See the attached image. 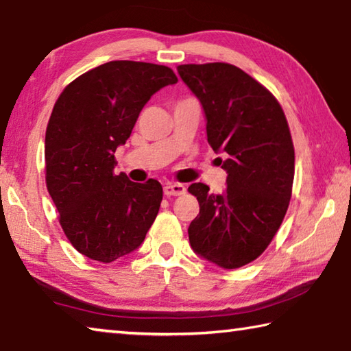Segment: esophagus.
Returning <instances> with one entry per match:
<instances>
[{
    "label": "esophagus",
    "instance_id": "esophagus-1",
    "mask_svg": "<svg viewBox=\"0 0 351 351\" xmlns=\"http://www.w3.org/2000/svg\"><path fill=\"white\" fill-rule=\"evenodd\" d=\"M163 193L166 197H171V195H182L186 193V188L185 185H182V183H166Z\"/></svg>",
    "mask_w": 351,
    "mask_h": 351
}]
</instances>
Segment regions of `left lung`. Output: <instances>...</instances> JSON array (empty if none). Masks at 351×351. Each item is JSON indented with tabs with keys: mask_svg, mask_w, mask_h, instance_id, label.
Masks as SVG:
<instances>
[{
	"mask_svg": "<svg viewBox=\"0 0 351 351\" xmlns=\"http://www.w3.org/2000/svg\"><path fill=\"white\" fill-rule=\"evenodd\" d=\"M177 71L200 100L208 143L225 154L228 172L222 194H210L205 183L188 188L200 205L189 243L219 267L241 268L267 250L290 205L294 146L287 117L271 92L237 66L182 64Z\"/></svg>",
	"mask_w": 351,
	"mask_h": 351,
	"instance_id": "left-lung-1",
	"label": "left lung"
}]
</instances>
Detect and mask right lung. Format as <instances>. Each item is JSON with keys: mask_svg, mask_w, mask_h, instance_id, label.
<instances>
[{"mask_svg": "<svg viewBox=\"0 0 351 351\" xmlns=\"http://www.w3.org/2000/svg\"><path fill=\"white\" fill-rule=\"evenodd\" d=\"M179 82L168 66L109 61L61 92L46 129V186L66 237L103 263L145 241L163 199L162 185L115 176L114 152L125 145L147 100Z\"/></svg>", "mask_w": 351, "mask_h": 351, "instance_id": "obj_1", "label": "right lung"}]
</instances>
